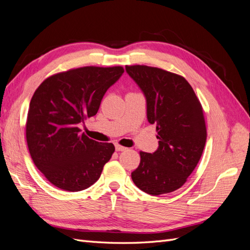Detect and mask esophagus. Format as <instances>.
Instances as JSON below:
<instances>
[{"label": "esophagus", "mask_w": 250, "mask_h": 250, "mask_svg": "<svg viewBox=\"0 0 250 250\" xmlns=\"http://www.w3.org/2000/svg\"><path fill=\"white\" fill-rule=\"evenodd\" d=\"M116 147V150L117 151H125L127 148H125V147H123V146H121V145H119V144H117V145L115 146Z\"/></svg>", "instance_id": "34e87169"}]
</instances>
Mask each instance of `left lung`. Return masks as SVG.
<instances>
[{
  "instance_id": "8db88e82",
  "label": "left lung",
  "mask_w": 250,
  "mask_h": 250,
  "mask_svg": "<svg viewBox=\"0 0 250 250\" xmlns=\"http://www.w3.org/2000/svg\"><path fill=\"white\" fill-rule=\"evenodd\" d=\"M125 70L146 98L148 122L156 125L158 139L153 153L140 152L141 163L131 178L150 195L175 191L191 175L206 146L201 104L179 75L147 65H126Z\"/></svg>"
}]
</instances>
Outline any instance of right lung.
<instances>
[{"mask_svg": "<svg viewBox=\"0 0 250 250\" xmlns=\"http://www.w3.org/2000/svg\"><path fill=\"white\" fill-rule=\"evenodd\" d=\"M123 73L122 66H83L53 75L35 90L27 144L36 168L52 185L78 192L99 179L115 146L90 140L78 125L96 115L106 90Z\"/></svg>", "mask_w": 250, "mask_h": 250, "instance_id": "add662e5", "label": "right lung"}]
</instances>
